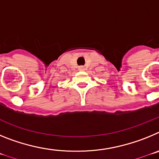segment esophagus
<instances>
[{"instance_id":"34e87169","label":"esophagus","mask_w":159,"mask_h":159,"mask_svg":"<svg viewBox=\"0 0 159 159\" xmlns=\"http://www.w3.org/2000/svg\"><path fill=\"white\" fill-rule=\"evenodd\" d=\"M79 69H80V70H84V66H80V67H79Z\"/></svg>"}]
</instances>
